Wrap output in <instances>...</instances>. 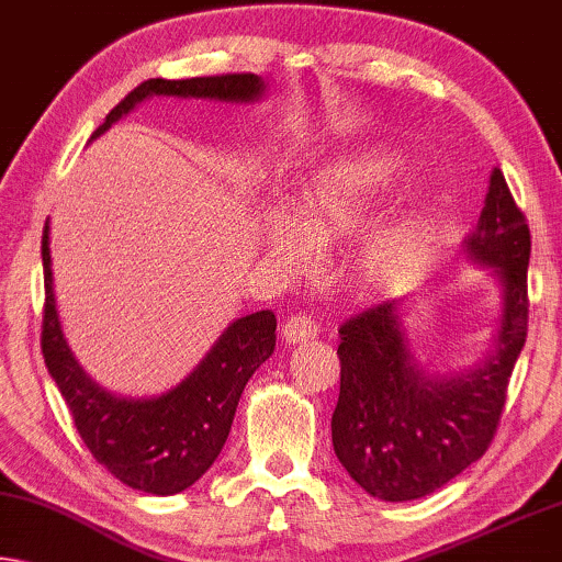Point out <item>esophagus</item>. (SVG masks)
Returning a JSON list of instances; mask_svg holds the SVG:
<instances>
[{
    "mask_svg": "<svg viewBox=\"0 0 562 562\" xmlns=\"http://www.w3.org/2000/svg\"><path fill=\"white\" fill-rule=\"evenodd\" d=\"M281 334L289 344H306L318 336V324L306 314H296V316H291L286 324H283Z\"/></svg>",
    "mask_w": 562,
    "mask_h": 562,
    "instance_id": "1",
    "label": "esophagus"
}]
</instances>
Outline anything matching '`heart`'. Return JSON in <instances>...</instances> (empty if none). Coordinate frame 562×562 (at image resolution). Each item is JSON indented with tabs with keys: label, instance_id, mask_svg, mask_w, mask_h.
Listing matches in <instances>:
<instances>
[{
	"label": "heart",
	"instance_id": "b5f03b06",
	"mask_svg": "<svg viewBox=\"0 0 562 562\" xmlns=\"http://www.w3.org/2000/svg\"><path fill=\"white\" fill-rule=\"evenodd\" d=\"M412 166L392 148H369L326 162L301 188L296 221L276 213L266 223V248L296 269L314 261V246H331L367 233L407 191ZM437 213L407 205L361 240L353 281L374 296L412 289L429 269Z\"/></svg>",
	"mask_w": 562,
	"mask_h": 562
}]
</instances>
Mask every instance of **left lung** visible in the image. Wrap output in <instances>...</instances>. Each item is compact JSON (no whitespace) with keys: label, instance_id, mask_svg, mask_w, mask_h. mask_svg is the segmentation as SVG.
I'll use <instances>...</instances> for the list:
<instances>
[{"label":"left lung","instance_id":"obj_1","mask_svg":"<svg viewBox=\"0 0 562 562\" xmlns=\"http://www.w3.org/2000/svg\"><path fill=\"white\" fill-rule=\"evenodd\" d=\"M462 254L499 289L492 344L472 367L435 371L422 364L412 329L417 299L384 301L339 329L334 452L351 480L384 503H407L445 487L495 437L507 382L528 336L530 263L528 223L497 168Z\"/></svg>","mask_w":562,"mask_h":562}]
</instances>
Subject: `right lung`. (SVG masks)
I'll list each match as a JSON object with an SVG mask.
<instances>
[{
    "label": "right lung",
    "mask_w": 562,
    "mask_h": 562,
    "mask_svg": "<svg viewBox=\"0 0 562 562\" xmlns=\"http://www.w3.org/2000/svg\"><path fill=\"white\" fill-rule=\"evenodd\" d=\"M269 92L258 75H215L191 80H148L110 110L90 140L150 98H195L254 105ZM45 324L42 353L75 427L94 460L123 485L148 495H178L209 472L226 445L240 394L276 349L273 311H256L228 324L183 382L153 396H127L94 382L67 341L52 276L49 218L42 236Z\"/></svg>",
    "instance_id": "add662e5"
}]
</instances>
